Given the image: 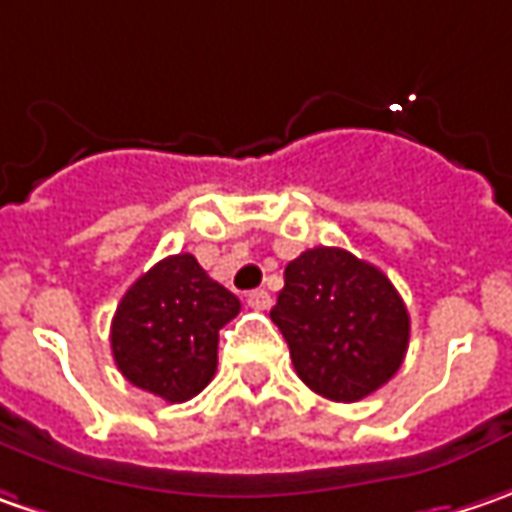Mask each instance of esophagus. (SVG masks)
I'll list each match as a JSON object with an SVG mask.
<instances>
[{"label":"esophagus","instance_id":"obj_1","mask_svg":"<svg viewBox=\"0 0 512 512\" xmlns=\"http://www.w3.org/2000/svg\"><path fill=\"white\" fill-rule=\"evenodd\" d=\"M246 303H249L252 309H257V312H266V309L272 306V295H269L266 289H255V292H249Z\"/></svg>","mask_w":512,"mask_h":512}]
</instances>
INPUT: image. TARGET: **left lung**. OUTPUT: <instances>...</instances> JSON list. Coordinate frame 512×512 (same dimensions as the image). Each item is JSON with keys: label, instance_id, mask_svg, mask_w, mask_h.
<instances>
[{"label": "left lung", "instance_id": "8db88e82", "mask_svg": "<svg viewBox=\"0 0 512 512\" xmlns=\"http://www.w3.org/2000/svg\"><path fill=\"white\" fill-rule=\"evenodd\" d=\"M298 378L329 401H361L404 364L410 315L389 278L346 249L295 257L269 312Z\"/></svg>", "mask_w": 512, "mask_h": 512}]
</instances>
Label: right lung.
<instances>
[{
  "mask_svg": "<svg viewBox=\"0 0 512 512\" xmlns=\"http://www.w3.org/2000/svg\"><path fill=\"white\" fill-rule=\"evenodd\" d=\"M240 300L194 255H171L131 283L111 321V352L134 387L168 404L194 398L214 378L220 329Z\"/></svg>",
  "mask_w": 512,
  "mask_h": 512,
  "instance_id": "right-lung-1",
  "label": "right lung"
}]
</instances>
